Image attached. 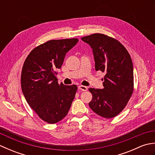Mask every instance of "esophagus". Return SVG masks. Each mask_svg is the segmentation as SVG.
Instances as JSON below:
<instances>
[{"instance_id": "1", "label": "esophagus", "mask_w": 155, "mask_h": 155, "mask_svg": "<svg viewBox=\"0 0 155 155\" xmlns=\"http://www.w3.org/2000/svg\"><path fill=\"white\" fill-rule=\"evenodd\" d=\"M78 89L83 91H87V87H85V86H83V85H79V86L78 87Z\"/></svg>"}]
</instances>
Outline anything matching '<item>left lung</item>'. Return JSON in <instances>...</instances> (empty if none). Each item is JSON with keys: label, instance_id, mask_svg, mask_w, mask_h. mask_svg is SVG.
<instances>
[{"label": "left lung", "instance_id": "8db88e82", "mask_svg": "<svg viewBox=\"0 0 155 155\" xmlns=\"http://www.w3.org/2000/svg\"><path fill=\"white\" fill-rule=\"evenodd\" d=\"M93 49L95 70L105 72L103 89L90 88L88 104L95 113L111 118L124 109L133 92V65L130 56L119 41L95 33L81 38Z\"/></svg>", "mask_w": 155, "mask_h": 155}]
</instances>
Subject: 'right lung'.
<instances>
[{
    "instance_id": "add662e5",
    "label": "right lung",
    "mask_w": 155,
    "mask_h": 155,
    "mask_svg": "<svg viewBox=\"0 0 155 155\" xmlns=\"http://www.w3.org/2000/svg\"><path fill=\"white\" fill-rule=\"evenodd\" d=\"M78 42L77 38L48 41L34 48L23 64L22 93L29 106L48 123L65 117L74 98L77 85L59 84L55 71L61 68L67 52Z\"/></svg>"
}]
</instances>
